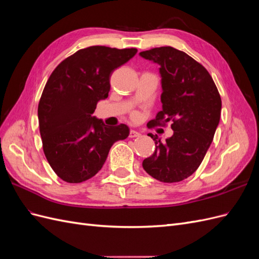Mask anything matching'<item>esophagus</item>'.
I'll use <instances>...</instances> for the list:
<instances>
[{
    "instance_id": "esophagus-1",
    "label": "esophagus",
    "mask_w": 259,
    "mask_h": 259,
    "mask_svg": "<svg viewBox=\"0 0 259 259\" xmlns=\"http://www.w3.org/2000/svg\"><path fill=\"white\" fill-rule=\"evenodd\" d=\"M140 136V133H138L135 130H131L130 131V137L131 138H135V137H139Z\"/></svg>"
}]
</instances>
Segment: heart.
Listing matches in <instances>:
<instances>
[{
  "label": "heart",
  "mask_w": 259,
  "mask_h": 259,
  "mask_svg": "<svg viewBox=\"0 0 259 259\" xmlns=\"http://www.w3.org/2000/svg\"><path fill=\"white\" fill-rule=\"evenodd\" d=\"M133 119H137V115H136V114L133 115Z\"/></svg>",
  "instance_id": "obj_1"
}]
</instances>
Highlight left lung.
I'll return each mask as SVG.
<instances>
[{
    "instance_id": "left-lung-1",
    "label": "left lung",
    "mask_w": 259,
    "mask_h": 259,
    "mask_svg": "<svg viewBox=\"0 0 259 259\" xmlns=\"http://www.w3.org/2000/svg\"><path fill=\"white\" fill-rule=\"evenodd\" d=\"M142 57L160 66L162 111L147 126L170 127L174 134L155 144L153 154L143 161L147 173L162 183H178L191 176L213 142L221 119L222 98L207 70L185 52L171 46L140 52Z\"/></svg>"
}]
</instances>
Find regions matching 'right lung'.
<instances>
[{
  "mask_svg": "<svg viewBox=\"0 0 259 259\" xmlns=\"http://www.w3.org/2000/svg\"><path fill=\"white\" fill-rule=\"evenodd\" d=\"M136 53L90 46L62 60L50 75L38 101V126L46 159L64 182L95 176L111 146L128 136L127 125L107 126L92 114L108 97L112 72Z\"/></svg>",
  "mask_w": 259,
  "mask_h": 259,
  "instance_id": "1",
  "label": "right lung"
}]
</instances>
